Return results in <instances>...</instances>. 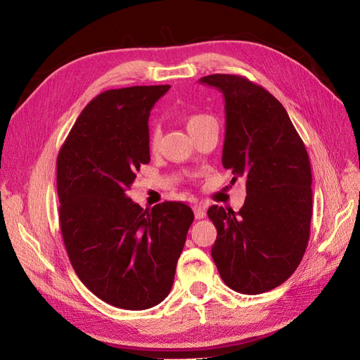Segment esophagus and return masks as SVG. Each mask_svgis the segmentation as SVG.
Returning <instances> with one entry per match:
<instances>
[{
    "mask_svg": "<svg viewBox=\"0 0 360 360\" xmlns=\"http://www.w3.org/2000/svg\"><path fill=\"white\" fill-rule=\"evenodd\" d=\"M193 214H195V219H202V217H205V209L202 205H195Z\"/></svg>",
    "mask_w": 360,
    "mask_h": 360,
    "instance_id": "esophagus-1",
    "label": "esophagus"
}]
</instances>
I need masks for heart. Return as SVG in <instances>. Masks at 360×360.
Returning <instances> with one entry per match:
<instances>
[{"instance_id": "obj_1", "label": "heart", "mask_w": 360, "mask_h": 360, "mask_svg": "<svg viewBox=\"0 0 360 360\" xmlns=\"http://www.w3.org/2000/svg\"><path fill=\"white\" fill-rule=\"evenodd\" d=\"M207 120H212L210 115H205V114H191L186 118H184V122H186V127L189 130V134H192L195 129L198 126H201L202 123H205ZM160 127L159 126H153L150 129V134H148V146L151 150H155L159 146V141H160Z\"/></svg>"}]
</instances>
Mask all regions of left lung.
<instances>
[{
    "mask_svg": "<svg viewBox=\"0 0 360 360\" xmlns=\"http://www.w3.org/2000/svg\"><path fill=\"white\" fill-rule=\"evenodd\" d=\"M225 99L222 165L246 179L237 213L212 205L217 230L212 257L231 290L259 294L276 288L297 269L307 250L312 216L308 151L285 108L263 86L238 75H209Z\"/></svg>",
    "mask_w": 360,
    "mask_h": 360,
    "instance_id": "left-lung-1",
    "label": "left lung"
}]
</instances>
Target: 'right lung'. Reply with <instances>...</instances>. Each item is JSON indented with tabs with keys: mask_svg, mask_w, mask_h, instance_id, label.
<instances>
[{
	"mask_svg": "<svg viewBox=\"0 0 360 360\" xmlns=\"http://www.w3.org/2000/svg\"><path fill=\"white\" fill-rule=\"evenodd\" d=\"M169 85H136L96 96L57 158L64 246L82 284L112 307H156L172 287L191 207L165 201L143 209L127 197L150 162L148 115Z\"/></svg>",
	"mask_w": 360,
	"mask_h": 360,
	"instance_id": "add662e5",
	"label": "right lung"
}]
</instances>
